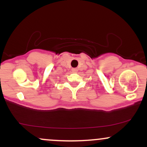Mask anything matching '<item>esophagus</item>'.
<instances>
[{
    "label": "esophagus",
    "instance_id": "34e87169",
    "mask_svg": "<svg viewBox=\"0 0 147 147\" xmlns=\"http://www.w3.org/2000/svg\"><path fill=\"white\" fill-rule=\"evenodd\" d=\"M71 70H72V72H74V73H76V72L78 71V69L76 68H72Z\"/></svg>",
    "mask_w": 147,
    "mask_h": 147
}]
</instances>
